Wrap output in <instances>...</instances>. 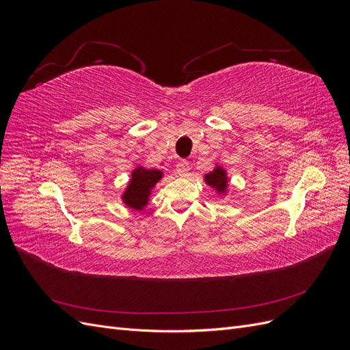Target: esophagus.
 I'll return each instance as SVG.
<instances>
[{"mask_svg": "<svg viewBox=\"0 0 350 350\" xmlns=\"http://www.w3.org/2000/svg\"><path fill=\"white\" fill-rule=\"evenodd\" d=\"M188 172H189V163L187 161H179L176 163V175L187 176Z\"/></svg>", "mask_w": 350, "mask_h": 350, "instance_id": "obj_1", "label": "esophagus"}]
</instances>
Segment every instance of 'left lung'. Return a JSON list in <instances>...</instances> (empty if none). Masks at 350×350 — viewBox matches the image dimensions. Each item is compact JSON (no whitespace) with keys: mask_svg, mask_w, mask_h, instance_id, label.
I'll use <instances>...</instances> for the list:
<instances>
[{"mask_svg":"<svg viewBox=\"0 0 350 350\" xmlns=\"http://www.w3.org/2000/svg\"><path fill=\"white\" fill-rule=\"evenodd\" d=\"M204 181L207 185H210L211 188H215L216 191L220 193H226L228 189V176H226V171L221 166H216L213 171L208 172L204 175Z\"/></svg>","mask_w":350,"mask_h":350,"instance_id":"1","label":"left lung"}]
</instances>
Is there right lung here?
Returning <instances> with one entry per match:
<instances>
[{
    "mask_svg": "<svg viewBox=\"0 0 350 350\" xmlns=\"http://www.w3.org/2000/svg\"><path fill=\"white\" fill-rule=\"evenodd\" d=\"M163 172L159 169H146L143 166L135 167L131 172L130 184L126 185L122 194V201L126 207L134 210H143L147 203L154 185L161 181Z\"/></svg>",
    "mask_w": 350,
    "mask_h": 350,
    "instance_id": "add662e5",
    "label": "right lung"
}]
</instances>
